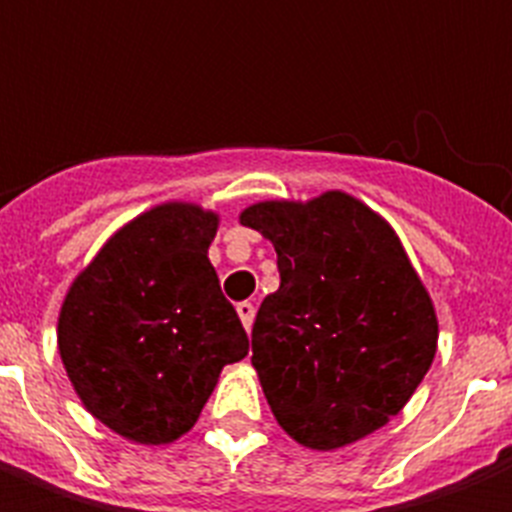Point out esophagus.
Listing matches in <instances>:
<instances>
[{
	"instance_id": "obj_1",
	"label": "esophagus",
	"mask_w": 512,
	"mask_h": 512,
	"mask_svg": "<svg viewBox=\"0 0 512 512\" xmlns=\"http://www.w3.org/2000/svg\"><path fill=\"white\" fill-rule=\"evenodd\" d=\"M236 312H238V320H241V325H244L246 331L252 328V323H255V306L252 304H238L236 306Z\"/></svg>"
}]
</instances>
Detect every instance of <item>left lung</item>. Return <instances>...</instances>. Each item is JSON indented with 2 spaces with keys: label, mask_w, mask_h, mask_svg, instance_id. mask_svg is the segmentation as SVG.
Returning a JSON list of instances; mask_svg holds the SVG:
<instances>
[{
  "label": "left lung",
  "mask_w": 512,
  "mask_h": 512,
  "mask_svg": "<svg viewBox=\"0 0 512 512\" xmlns=\"http://www.w3.org/2000/svg\"><path fill=\"white\" fill-rule=\"evenodd\" d=\"M276 249L279 290L252 328V366L276 423L312 450L382 429L437 355L439 323L401 238L342 189L257 200L238 214Z\"/></svg>",
  "instance_id": "1"
}]
</instances>
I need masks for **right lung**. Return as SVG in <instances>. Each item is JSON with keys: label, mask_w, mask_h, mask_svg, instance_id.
Here are the masks:
<instances>
[{"label": "right lung", "mask_w": 512, "mask_h": 512, "mask_svg": "<svg viewBox=\"0 0 512 512\" xmlns=\"http://www.w3.org/2000/svg\"><path fill=\"white\" fill-rule=\"evenodd\" d=\"M219 214L165 200L113 233L64 293L56 344L86 412L138 445L184 437L249 339L208 246Z\"/></svg>", "instance_id": "right-lung-1"}]
</instances>
